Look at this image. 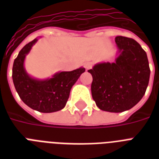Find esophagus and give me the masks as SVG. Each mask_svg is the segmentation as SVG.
Wrapping results in <instances>:
<instances>
[{
    "mask_svg": "<svg viewBox=\"0 0 159 159\" xmlns=\"http://www.w3.org/2000/svg\"><path fill=\"white\" fill-rule=\"evenodd\" d=\"M92 62H87L84 64V67L87 70L91 69V68H92Z\"/></svg>",
    "mask_w": 159,
    "mask_h": 159,
    "instance_id": "1",
    "label": "esophagus"
}]
</instances>
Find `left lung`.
I'll use <instances>...</instances> for the list:
<instances>
[{
    "label": "left lung",
    "instance_id": "obj_1",
    "mask_svg": "<svg viewBox=\"0 0 159 159\" xmlns=\"http://www.w3.org/2000/svg\"><path fill=\"white\" fill-rule=\"evenodd\" d=\"M120 55L115 62H102L88 70L92 74V98L101 110L123 112L138 103L148 85V57L134 39L116 37Z\"/></svg>",
    "mask_w": 159,
    "mask_h": 159
}]
</instances>
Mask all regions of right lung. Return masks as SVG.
Returning a JSON list of instances; mask_svg holds the SVG:
<instances>
[{
    "label": "right lung",
    "instance_id": "1",
    "mask_svg": "<svg viewBox=\"0 0 159 159\" xmlns=\"http://www.w3.org/2000/svg\"><path fill=\"white\" fill-rule=\"evenodd\" d=\"M38 41L34 39L27 43L14 61L12 78L16 90L25 104L43 113H51L64 108L70 91L82 72L84 67L71 72H60L46 80L34 79L26 72L24 62L32 46Z\"/></svg>",
    "mask_w": 159,
    "mask_h": 159
}]
</instances>
